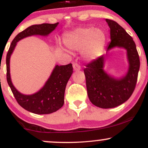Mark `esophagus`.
<instances>
[{
	"mask_svg": "<svg viewBox=\"0 0 148 148\" xmlns=\"http://www.w3.org/2000/svg\"><path fill=\"white\" fill-rule=\"evenodd\" d=\"M73 68H74V71H79L81 69V66L78 63H74L73 64Z\"/></svg>",
	"mask_w": 148,
	"mask_h": 148,
	"instance_id": "esophagus-1",
	"label": "esophagus"
}]
</instances>
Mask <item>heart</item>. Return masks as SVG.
Returning <instances> with one entry per match:
<instances>
[{"mask_svg": "<svg viewBox=\"0 0 148 148\" xmlns=\"http://www.w3.org/2000/svg\"><path fill=\"white\" fill-rule=\"evenodd\" d=\"M62 41L70 50L82 51L84 58L90 61L95 60L101 54L106 44V36L101 28L80 27L64 34Z\"/></svg>", "mask_w": 148, "mask_h": 148, "instance_id": "b5f03b06", "label": "heart"}]
</instances>
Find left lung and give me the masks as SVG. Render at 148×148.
<instances>
[{"instance_id":"left-lung-1","label":"left lung","mask_w":148,"mask_h":148,"mask_svg":"<svg viewBox=\"0 0 148 148\" xmlns=\"http://www.w3.org/2000/svg\"><path fill=\"white\" fill-rule=\"evenodd\" d=\"M106 21L110 28L111 40L106 51L115 47L125 49L128 70L120 78L110 75L103 69L105 56H101L86 65L84 74L90 101L99 108H111L123 104L132 95L136 85L140 60L133 38L117 22L108 18Z\"/></svg>"}]
</instances>
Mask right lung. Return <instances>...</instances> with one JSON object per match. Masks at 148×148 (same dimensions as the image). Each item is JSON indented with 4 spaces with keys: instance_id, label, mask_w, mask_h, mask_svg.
I'll list each match as a JSON object with an SVG mask.
<instances>
[{
    "instance_id": "right-lung-1",
    "label": "right lung",
    "mask_w": 148,
    "mask_h": 148,
    "mask_svg": "<svg viewBox=\"0 0 148 148\" xmlns=\"http://www.w3.org/2000/svg\"><path fill=\"white\" fill-rule=\"evenodd\" d=\"M58 23L33 25L21 32L12 42L6 57L7 81L15 99L22 108L35 114H49L63 106L65 88L73 73L72 63L66 65H56L45 86L33 95H23L15 88L12 82L10 72V60L16 43L32 35L47 36L53 31Z\"/></svg>"
}]
</instances>
